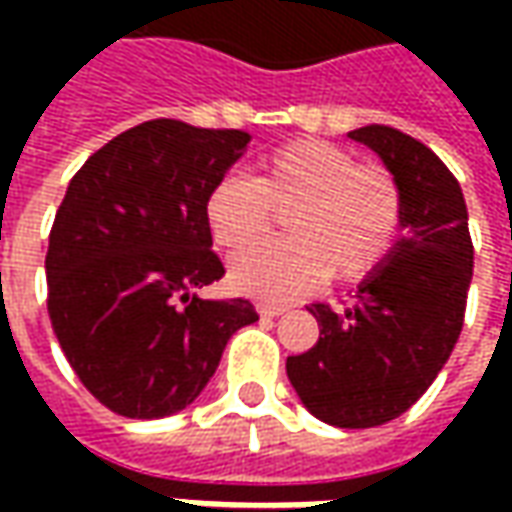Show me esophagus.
I'll list each match as a JSON object with an SVG mask.
<instances>
[{
  "label": "esophagus",
  "mask_w": 512,
  "mask_h": 512,
  "mask_svg": "<svg viewBox=\"0 0 512 512\" xmlns=\"http://www.w3.org/2000/svg\"><path fill=\"white\" fill-rule=\"evenodd\" d=\"M285 310H287L285 305H267V302L256 305V313H259V316H265V319H276V316H282Z\"/></svg>",
  "instance_id": "obj_1"
}]
</instances>
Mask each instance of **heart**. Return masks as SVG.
I'll return each instance as SVG.
<instances>
[{"instance_id":"heart-1","label":"heart","mask_w":512,"mask_h":512,"mask_svg":"<svg viewBox=\"0 0 512 512\" xmlns=\"http://www.w3.org/2000/svg\"><path fill=\"white\" fill-rule=\"evenodd\" d=\"M291 210L290 240L247 251L233 262L239 293L267 302L305 296L327 276L362 282L390 259L404 225L396 176L376 162H356L342 145L296 139L262 159L256 179L227 173L210 187L205 219L216 245L246 250Z\"/></svg>"}]
</instances>
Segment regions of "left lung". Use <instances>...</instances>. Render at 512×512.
<instances>
[{
	"label": "left lung",
	"mask_w": 512,
	"mask_h": 512,
	"mask_svg": "<svg viewBox=\"0 0 512 512\" xmlns=\"http://www.w3.org/2000/svg\"><path fill=\"white\" fill-rule=\"evenodd\" d=\"M347 136L376 150L396 176L404 233L344 310L310 307L319 342L287 356V379L316 419L353 430L402 416L450 359L464 325L473 242L462 187L433 150L387 125Z\"/></svg>",
	"instance_id": "left-lung-1"
}]
</instances>
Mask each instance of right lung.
<instances>
[{
	"label": "right lung",
	"mask_w": 512,
	"mask_h": 512,
	"mask_svg": "<svg viewBox=\"0 0 512 512\" xmlns=\"http://www.w3.org/2000/svg\"><path fill=\"white\" fill-rule=\"evenodd\" d=\"M247 142L245 130L150 119L70 179L45 256L50 325L79 382L119 416L185 410L227 339L259 319L247 299L190 293L225 276L205 199Z\"/></svg>",
	"instance_id": "1"
}]
</instances>
